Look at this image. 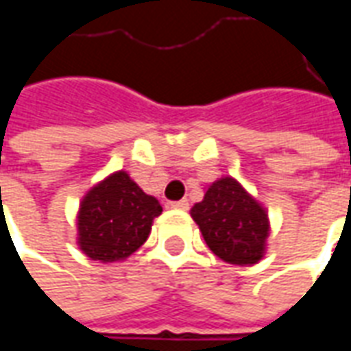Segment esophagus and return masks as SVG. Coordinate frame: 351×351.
<instances>
[{"instance_id":"1","label":"esophagus","mask_w":351,"mask_h":351,"mask_svg":"<svg viewBox=\"0 0 351 351\" xmlns=\"http://www.w3.org/2000/svg\"><path fill=\"white\" fill-rule=\"evenodd\" d=\"M169 206H171V208H176V210H188L190 203H188V199H180V201H171Z\"/></svg>"}]
</instances>
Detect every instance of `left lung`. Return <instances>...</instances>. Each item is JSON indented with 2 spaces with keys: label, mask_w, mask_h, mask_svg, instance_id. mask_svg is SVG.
I'll use <instances>...</instances> for the list:
<instances>
[{
  "label": "left lung",
  "mask_w": 351,
  "mask_h": 351,
  "mask_svg": "<svg viewBox=\"0 0 351 351\" xmlns=\"http://www.w3.org/2000/svg\"><path fill=\"white\" fill-rule=\"evenodd\" d=\"M191 218L206 246L223 261L254 265L263 258L269 235L267 214L235 178L216 180L205 199L191 208Z\"/></svg>",
  "instance_id": "left-lung-1"
}]
</instances>
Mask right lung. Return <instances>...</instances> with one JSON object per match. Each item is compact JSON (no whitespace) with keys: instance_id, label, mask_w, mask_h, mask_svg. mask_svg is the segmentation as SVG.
<instances>
[{"instance_id":"right-lung-1","label":"right lung","mask_w":351,"mask_h":351,"mask_svg":"<svg viewBox=\"0 0 351 351\" xmlns=\"http://www.w3.org/2000/svg\"><path fill=\"white\" fill-rule=\"evenodd\" d=\"M161 214L158 199L146 195L128 173H114L82 199L79 213L80 250L95 261H118L138 250Z\"/></svg>"}]
</instances>
